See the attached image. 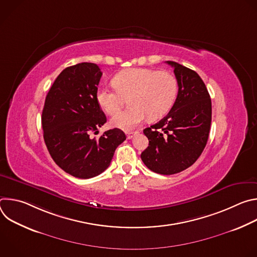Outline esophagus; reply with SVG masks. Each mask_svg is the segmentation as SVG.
Segmentation results:
<instances>
[{
	"label": "esophagus",
	"mask_w": 257,
	"mask_h": 257,
	"mask_svg": "<svg viewBox=\"0 0 257 257\" xmlns=\"http://www.w3.org/2000/svg\"><path fill=\"white\" fill-rule=\"evenodd\" d=\"M135 134V132H132V131H127L126 132V136H127V139H131L133 137V135Z\"/></svg>",
	"instance_id": "1"
}]
</instances>
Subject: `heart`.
I'll return each instance as SVG.
<instances>
[{
	"label": "heart",
	"mask_w": 257,
	"mask_h": 257,
	"mask_svg": "<svg viewBox=\"0 0 257 257\" xmlns=\"http://www.w3.org/2000/svg\"><path fill=\"white\" fill-rule=\"evenodd\" d=\"M115 89L99 87L96 101L107 115H114L120 109L123 98L130 96L132 107L114 116L111 125L131 130L145 118L158 119L169 112L178 93V81L172 73L150 68L125 69L113 78Z\"/></svg>",
	"instance_id": "heart-1"
}]
</instances>
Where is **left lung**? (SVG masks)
I'll list each match as a JSON object with an SVG mask.
<instances>
[{
  "label": "left lung",
  "mask_w": 257,
  "mask_h": 257,
  "mask_svg": "<svg viewBox=\"0 0 257 257\" xmlns=\"http://www.w3.org/2000/svg\"><path fill=\"white\" fill-rule=\"evenodd\" d=\"M178 94L169 114L145 128L148 149L141 160L155 173L173 175L192 166L203 152L211 123V100L197 73L173 61Z\"/></svg>",
  "instance_id": "1"
}]
</instances>
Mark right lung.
<instances>
[{
    "label": "right lung",
    "mask_w": 257,
    "mask_h": 257,
    "mask_svg": "<svg viewBox=\"0 0 257 257\" xmlns=\"http://www.w3.org/2000/svg\"><path fill=\"white\" fill-rule=\"evenodd\" d=\"M102 73L93 63H79L64 69L49 90L42 115L44 139L55 163L80 179L101 174L112 162L125 133L114 128L97 139L90 132L106 118L96 101Z\"/></svg>",
    "instance_id": "1"
}]
</instances>
